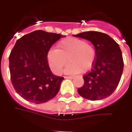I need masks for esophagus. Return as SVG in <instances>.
I'll use <instances>...</instances> for the list:
<instances>
[{
  "mask_svg": "<svg viewBox=\"0 0 132 132\" xmlns=\"http://www.w3.org/2000/svg\"><path fill=\"white\" fill-rule=\"evenodd\" d=\"M74 78L73 76H69V77H65V79H73Z\"/></svg>",
  "mask_w": 132,
  "mask_h": 132,
  "instance_id": "1",
  "label": "esophagus"
}]
</instances>
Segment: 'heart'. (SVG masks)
Masks as SVG:
<instances>
[{
    "mask_svg": "<svg viewBox=\"0 0 132 132\" xmlns=\"http://www.w3.org/2000/svg\"><path fill=\"white\" fill-rule=\"evenodd\" d=\"M48 63L54 73H61L68 61L65 69L66 74H78L87 71L92 68L95 62L96 52L91 44L84 39L67 38L59 42L57 49H52L47 53Z\"/></svg>",
    "mask_w": 132,
    "mask_h": 132,
    "instance_id": "1",
    "label": "heart"
}]
</instances>
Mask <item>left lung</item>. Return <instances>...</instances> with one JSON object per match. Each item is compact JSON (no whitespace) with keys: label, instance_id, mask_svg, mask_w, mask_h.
Instances as JSON below:
<instances>
[{"label":"left lung","instance_id":"1","mask_svg":"<svg viewBox=\"0 0 132 132\" xmlns=\"http://www.w3.org/2000/svg\"><path fill=\"white\" fill-rule=\"evenodd\" d=\"M89 41L96 52L91 71L83 76L84 83L77 91L90 101H99L110 96L117 88L123 69L122 53L119 45L108 34L89 31L73 35Z\"/></svg>","mask_w":132,"mask_h":132}]
</instances>
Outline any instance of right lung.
Listing matches in <instances>:
<instances>
[{"label": "right lung", "mask_w": 132, "mask_h": 132, "mask_svg": "<svg viewBox=\"0 0 132 132\" xmlns=\"http://www.w3.org/2000/svg\"><path fill=\"white\" fill-rule=\"evenodd\" d=\"M65 36L36 30L16 41L9 56L12 84L16 93L35 104L53 98L64 78L52 73L47 53L52 45Z\"/></svg>", "instance_id": "obj_1"}]
</instances>
